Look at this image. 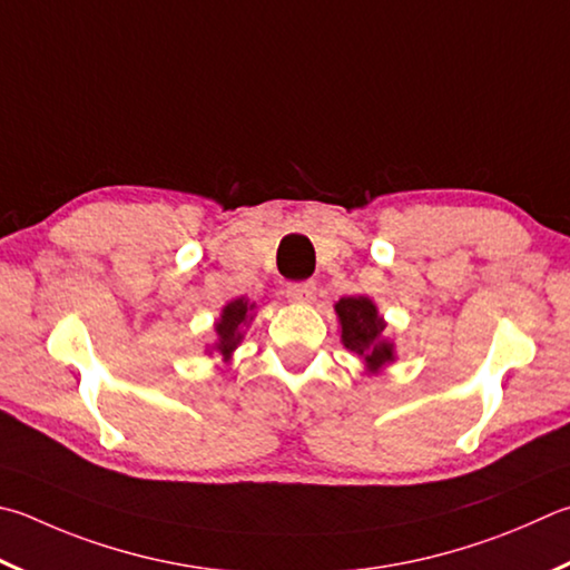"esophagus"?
<instances>
[{
  "label": "esophagus",
  "mask_w": 570,
  "mask_h": 570,
  "mask_svg": "<svg viewBox=\"0 0 570 570\" xmlns=\"http://www.w3.org/2000/svg\"><path fill=\"white\" fill-rule=\"evenodd\" d=\"M286 296L296 304H312L316 296V286L314 282H298V284H288L286 286Z\"/></svg>",
  "instance_id": "1"
}]
</instances>
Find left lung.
Returning <instances> with one entry per match:
<instances>
[{
	"instance_id": "8db88e82",
	"label": "left lung",
	"mask_w": 570,
	"mask_h": 570,
	"mask_svg": "<svg viewBox=\"0 0 570 570\" xmlns=\"http://www.w3.org/2000/svg\"><path fill=\"white\" fill-rule=\"evenodd\" d=\"M341 324V341L348 351L364 358L366 371L379 374L393 358V344L384 338L386 321L381 318L376 304L368 296H344L336 302Z\"/></svg>"
}]
</instances>
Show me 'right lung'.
<instances>
[{
    "label": "right lung",
    "instance_id": "right-lung-1",
    "mask_svg": "<svg viewBox=\"0 0 570 570\" xmlns=\"http://www.w3.org/2000/svg\"><path fill=\"white\" fill-rule=\"evenodd\" d=\"M254 308H256V304H249L244 296L234 298V302H229L222 308V316L214 324V328H216L214 348L219 351L224 361H229L234 348L242 344V338H244L242 328L254 318Z\"/></svg>",
    "mask_w": 570,
    "mask_h": 570
}]
</instances>
